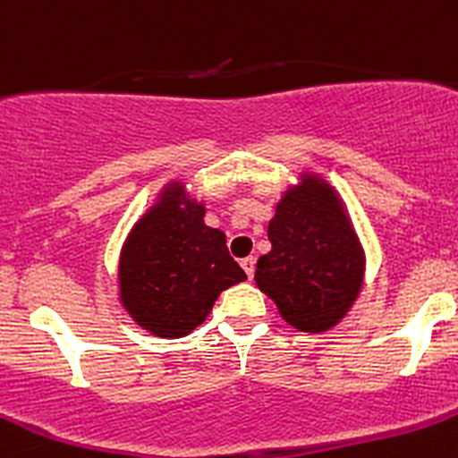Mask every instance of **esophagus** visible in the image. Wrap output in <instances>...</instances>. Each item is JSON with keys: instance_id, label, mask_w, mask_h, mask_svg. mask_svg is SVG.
I'll return each instance as SVG.
<instances>
[{"instance_id": "34e87169", "label": "esophagus", "mask_w": 458, "mask_h": 458, "mask_svg": "<svg viewBox=\"0 0 458 458\" xmlns=\"http://www.w3.org/2000/svg\"><path fill=\"white\" fill-rule=\"evenodd\" d=\"M255 257H246V259H242V268L246 270L248 279H252V275H255Z\"/></svg>"}]
</instances>
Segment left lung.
I'll use <instances>...</instances> for the list:
<instances>
[{
  "mask_svg": "<svg viewBox=\"0 0 458 458\" xmlns=\"http://www.w3.org/2000/svg\"><path fill=\"white\" fill-rule=\"evenodd\" d=\"M268 239L255 284L284 322L304 333L340 324L356 304L367 270L365 248L340 192L322 174L301 172L275 206Z\"/></svg>",
  "mask_w": 458,
  "mask_h": 458,
  "instance_id": "left-lung-1",
  "label": "left lung"
}]
</instances>
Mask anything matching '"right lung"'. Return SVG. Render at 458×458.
Masks as SVG:
<instances>
[{
  "label": "right lung",
  "mask_w": 458,
  "mask_h": 458,
  "mask_svg": "<svg viewBox=\"0 0 458 458\" xmlns=\"http://www.w3.org/2000/svg\"><path fill=\"white\" fill-rule=\"evenodd\" d=\"M206 203L183 179L161 188L131 225L118 259V300L157 337H185L206 322L221 291L246 273L230 257L225 233L203 221Z\"/></svg>",
  "instance_id": "right-lung-1"
}]
</instances>
